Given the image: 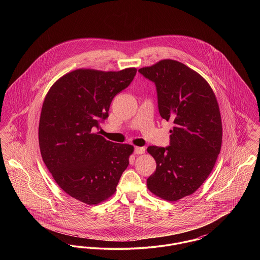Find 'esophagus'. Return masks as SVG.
Masks as SVG:
<instances>
[{
  "label": "esophagus",
  "mask_w": 260,
  "mask_h": 260,
  "mask_svg": "<svg viewBox=\"0 0 260 260\" xmlns=\"http://www.w3.org/2000/svg\"><path fill=\"white\" fill-rule=\"evenodd\" d=\"M145 152V148L144 147H136L135 148V154L139 155V154H143Z\"/></svg>",
  "instance_id": "esophagus-1"
}]
</instances>
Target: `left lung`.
Returning <instances> with one entry per match:
<instances>
[{"instance_id": "obj_1", "label": "left lung", "mask_w": 260, "mask_h": 260, "mask_svg": "<svg viewBox=\"0 0 260 260\" xmlns=\"http://www.w3.org/2000/svg\"><path fill=\"white\" fill-rule=\"evenodd\" d=\"M138 72L156 86L161 118L172 121L170 146H149L156 172L149 190L174 202L193 194L211 173L221 149L222 124L208 82L183 63L165 59Z\"/></svg>"}]
</instances>
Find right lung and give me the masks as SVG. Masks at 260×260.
Instances as JSON below:
<instances>
[{"mask_svg":"<svg viewBox=\"0 0 260 260\" xmlns=\"http://www.w3.org/2000/svg\"><path fill=\"white\" fill-rule=\"evenodd\" d=\"M136 68L118 72L78 69L50 87L43 103L39 145L53 179L69 196L87 205L111 197L134 147L99 136L112 100L128 87Z\"/></svg>","mask_w":260,"mask_h":260,"instance_id":"right-lung-1","label":"right lung"}]
</instances>
